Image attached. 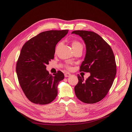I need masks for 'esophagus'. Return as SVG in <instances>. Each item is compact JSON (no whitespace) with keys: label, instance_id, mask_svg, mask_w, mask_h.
Returning <instances> with one entry per match:
<instances>
[{"label":"esophagus","instance_id":"obj_1","mask_svg":"<svg viewBox=\"0 0 132 132\" xmlns=\"http://www.w3.org/2000/svg\"><path fill=\"white\" fill-rule=\"evenodd\" d=\"M64 75H65V77L66 78H67V77H70V76L71 75V74L70 73H65L64 74Z\"/></svg>","mask_w":132,"mask_h":132}]
</instances>
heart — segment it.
I'll return each mask as SVG.
<instances>
[{"mask_svg":"<svg viewBox=\"0 0 132 132\" xmlns=\"http://www.w3.org/2000/svg\"><path fill=\"white\" fill-rule=\"evenodd\" d=\"M60 44H61V43H59L58 44V45L57 46V48L60 45ZM72 48L73 49V48H77V47H82V45L80 42H79L78 40H73L72 42ZM66 67L68 69L70 68L68 66H67Z\"/></svg>","mask_w":132,"mask_h":132,"instance_id":"heart-1","label":"heart"}]
</instances>
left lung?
Listing matches in <instances>:
<instances>
[{"label":"left lung","mask_w":132,"mask_h":132,"mask_svg":"<svg viewBox=\"0 0 132 132\" xmlns=\"http://www.w3.org/2000/svg\"><path fill=\"white\" fill-rule=\"evenodd\" d=\"M72 34L78 35L86 44V54L80 71L90 73L86 81L84 77L78 75L79 82L74 88L75 95L85 103L98 102L106 96L116 77L114 53L102 37L93 31L75 30Z\"/></svg>","instance_id":"obj_1"}]
</instances>
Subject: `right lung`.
I'll use <instances>...</instances> for the list:
<instances>
[{"label": "right lung", "instance_id": "1", "mask_svg": "<svg viewBox=\"0 0 132 132\" xmlns=\"http://www.w3.org/2000/svg\"><path fill=\"white\" fill-rule=\"evenodd\" d=\"M68 30L42 32L23 45L16 62L19 84L30 102L44 105L52 102L58 94L59 82L64 78L58 71L53 75L46 70V65L54 59L55 47Z\"/></svg>", "mask_w": 132, "mask_h": 132}]
</instances>
